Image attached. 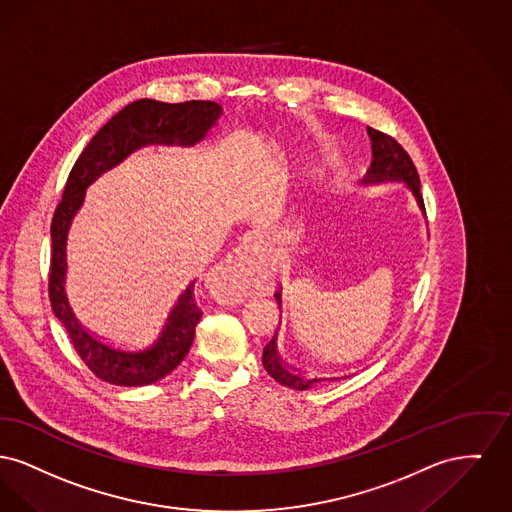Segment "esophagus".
<instances>
[{
  "instance_id": "esophagus-1",
  "label": "esophagus",
  "mask_w": 512,
  "mask_h": 512,
  "mask_svg": "<svg viewBox=\"0 0 512 512\" xmlns=\"http://www.w3.org/2000/svg\"><path fill=\"white\" fill-rule=\"evenodd\" d=\"M258 246L256 237H244L243 243L235 250H231L221 262L206 273V285L214 295L225 302L233 304L239 302L243 296L244 285L248 275L254 268V250Z\"/></svg>"
}]
</instances>
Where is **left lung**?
Returning <instances> with one entry per match:
<instances>
[{
	"instance_id": "left-lung-1",
	"label": "left lung",
	"mask_w": 512,
	"mask_h": 512,
	"mask_svg": "<svg viewBox=\"0 0 512 512\" xmlns=\"http://www.w3.org/2000/svg\"><path fill=\"white\" fill-rule=\"evenodd\" d=\"M368 135L372 140V163H370V169L364 175L362 183L364 185H374V183H383V181H403L404 185L412 190L420 210L426 214L424 198H422V192H420V177H418V171L410 160V156L406 154V150L393 136L385 135L381 131L372 129V127H368ZM275 300H277L279 310H281V291L275 293ZM262 362H264L266 372L275 381H279L281 385L298 389V391L312 389V387L325 383V381H339L343 377L306 376V374L296 372L295 368H289L277 352V331H275L273 339L264 347Z\"/></svg>"
}]
</instances>
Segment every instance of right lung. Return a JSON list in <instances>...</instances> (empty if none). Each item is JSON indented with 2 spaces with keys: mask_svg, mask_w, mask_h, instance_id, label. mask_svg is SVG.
<instances>
[{
  "mask_svg": "<svg viewBox=\"0 0 512 512\" xmlns=\"http://www.w3.org/2000/svg\"><path fill=\"white\" fill-rule=\"evenodd\" d=\"M223 109L216 102L190 100L183 104H165L156 100H136L115 113L92 136L73 165L61 202L52 219V264H50V300L55 318L63 323L73 347L94 376L123 387L150 385L171 374L189 354L196 323L202 310L194 300V281L177 296L158 335L142 347L115 345L90 333L73 314L65 295L67 271V233L79 212L86 189L102 175L123 162L129 154L148 144L194 146L204 140L216 125Z\"/></svg>",
  "mask_w": 512,
  "mask_h": 512,
  "instance_id": "add662e5",
  "label": "right lung"
}]
</instances>
